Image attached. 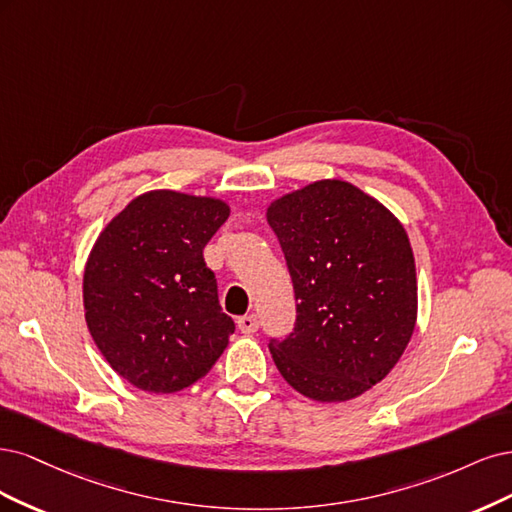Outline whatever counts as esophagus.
Instances as JSON below:
<instances>
[{"mask_svg": "<svg viewBox=\"0 0 512 512\" xmlns=\"http://www.w3.org/2000/svg\"><path fill=\"white\" fill-rule=\"evenodd\" d=\"M238 329L242 334H255L259 329V319L257 315H244V317H238Z\"/></svg>", "mask_w": 512, "mask_h": 512, "instance_id": "esophagus-1", "label": "esophagus"}]
</instances>
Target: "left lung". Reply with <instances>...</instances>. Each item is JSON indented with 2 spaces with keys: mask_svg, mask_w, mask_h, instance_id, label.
I'll list each match as a JSON object with an SVG mask.
<instances>
[{
  "mask_svg": "<svg viewBox=\"0 0 512 512\" xmlns=\"http://www.w3.org/2000/svg\"><path fill=\"white\" fill-rule=\"evenodd\" d=\"M268 223L298 302L293 332L270 338L274 364L310 400H353L398 364L415 329L417 274L404 227L344 180L283 195Z\"/></svg>",
  "mask_w": 512,
  "mask_h": 512,
  "instance_id": "1",
  "label": "left lung"
}]
</instances>
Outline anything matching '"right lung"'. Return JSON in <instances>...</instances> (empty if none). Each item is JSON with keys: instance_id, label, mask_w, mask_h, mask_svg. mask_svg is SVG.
<instances>
[{"instance_id": "add662e5", "label": "right lung", "mask_w": 512, "mask_h": 512, "mask_svg": "<svg viewBox=\"0 0 512 512\" xmlns=\"http://www.w3.org/2000/svg\"><path fill=\"white\" fill-rule=\"evenodd\" d=\"M212 197L148 191L97 238L82 298L89 332L112 370L151 393H174L214 366L234 321L219 304L204 246L227 221Z\"/></svg>"}]
</instances>
